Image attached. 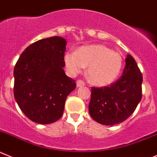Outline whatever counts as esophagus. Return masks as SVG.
<instances>
[{"mask_svg": "<svg viewBox=\"0 0 157 157\" xmlns=\"http://www.w3.org/2000/svg\"><path fill=\"white\" fill-rule=\"evenodd\" d=\"M85 85V83H84V81H83V80H78L77 81V87H84V86Z\"/></svg>", "mask_w": 157, "mask_h": 157, "instance_id": "34e87169", "label": "esophagus"}]
</instances>
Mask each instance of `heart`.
Here are the masks:
<instances>
[{"instance_id":"1","label":"heart","mask_w":157,"mask_h":157,"mask_svg":"<svg viewBox=\"0 0 157 157\" xmlns=\"http://www.w3.org/2000/svg\"><path fill=\"white\" fill-rule=\"evenodd\" d=\"M64 62L71 75L80 73L87 66L89 81L101 87L112 84L119 77L123 66L122 56L103 44L87 45L76 52H67Z\"/></svg>"}]
</instances>
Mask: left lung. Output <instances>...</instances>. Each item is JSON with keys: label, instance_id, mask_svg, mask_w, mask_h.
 <instances>
[{"label": "left lung", "instance_id": "obj_1", "mask_svg": "<svg viewBox=\"0 0 157 157\" xmlns=\"http://www.w3.org/2000/svg\"><path fill=\"white\" fill-rule=\"evenodd\" d=\"M125 63L123 75L115 83L91 87L89 113L96 122L110 126L124 122L142 99V73L131 55Z\"/></svg>", "mask_w": 157, "mask_h": 157}]
</instances>
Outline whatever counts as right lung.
<instances>
[{
    "label": "right lung",
    "instance_id": "obj_1",
    "mask_svg": "<svg viewBox=\"0 0 157 157\" xmlns=\"http://www.w3.org/2000/svg\"><path fill=\"white\" fill-rule=\"evenodd\" d=\"M66 40L52 36L26 48L14 68V96L23 113L40 124L61 118L76 82L65 73Z\"/></svg>",
    "mask_w": 157,
    "mask_h": 157
}]
</instances>
